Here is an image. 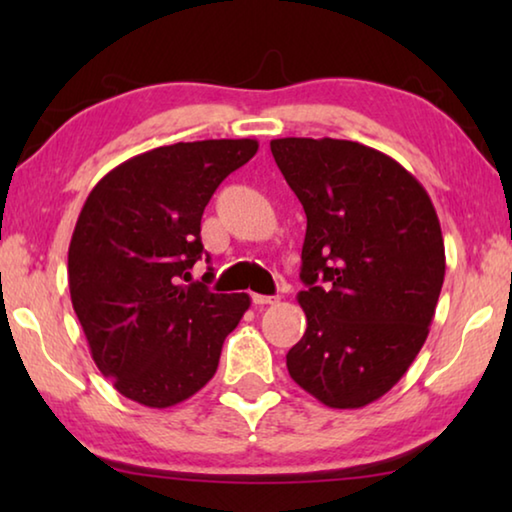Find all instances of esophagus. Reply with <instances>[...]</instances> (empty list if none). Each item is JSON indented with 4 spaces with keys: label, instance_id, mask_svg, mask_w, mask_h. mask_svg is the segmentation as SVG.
Segmentation results:
<instances>
[{
    "label": "esophagus",
    "instance_id": "obj_1",
    "mask_svg": "<svg viewBox=\"0 0 512 512\" xmlns=\"http://www.w3.org/2000/svg\"><path fill=\"white\" fill-rule=\"evenodd\" d=\"M253 302L259 307L275 305V302H280V296H259V293H253Z\"/></svg>",
    "mask_w": 512,
    "mask_h": 512
}]
</instances>
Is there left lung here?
Masks as SVG:
<instances>
[{
  "instance_id": "1",
  "label": "left lung",
  "mask_w": 512,
  "mask_h": 512,
  "mask_svg": "<svg viewBox=\"0 0 512 512\" xmlns=\"http://www.w3.org/2000/svg\"><path fill=\"white\" fill-rule=\"evenodd\" d=\"M271 153L305 207L291 379L332 409H361L404 377L445 280L431 198L391 155L350 140L282 137Z\"/></svg>"
}]
</instances>
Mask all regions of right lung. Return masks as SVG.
Instances as JSON below:
<instances>
[{
	"mask_svg": "<svg viewBox=\"0 0 512 512\" xmlns=\"http://www.w3.org/2000/svg\"><path fill=\"white\" fill-rule=\"evenodd\" d=\"M257 140L178 142L121 162L76 221L69 296L92 359L117 391L149 409L180 404L214 377L248 293L189 280L203 255L201 216Z\"/></svg>",
	"mask_w": 512,
	"mask_h": 512,
	"instance_id": "right-lung-1",
	"label": "right lung"
}]
</instances>
